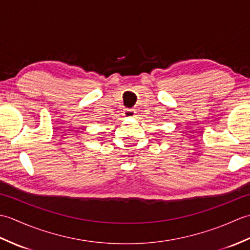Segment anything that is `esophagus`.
I'll return each instance as SVG.
<instances>
[{"label": "esophagus", "mask_w": 250, "mask_h": 250, "mask_svg": "<svg viewBox=\"0 0 250 250\" xmlns=\"http://www.w3.org/2000/svg\"><path fill=\"white\" fill-rule=\"evenodd\" d=\"M136 114V111L134 109L131 108H126L124 110V116L126 117V118H130V117H134Z\"/></svg>", "instance_id": "34e87169"}]
</instances>
